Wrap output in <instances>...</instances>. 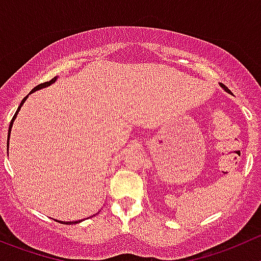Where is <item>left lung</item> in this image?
I'll return each mask as SVG.
<instances>
[{
  "instance_id": "left-lung-1",
  "label": "left lung",
  "mask_w": 261,
  "mask_h": 261,
  "mask_svg": "<svg viewBox=\"0 0 261 261\" xmlns=\"http://www.w3.org/2000/svg\"><path fill=\"white\" fill-rule=\"evenodd\" d=\"M220 86H222V87H223V88H224V89H225V91H227V92H229V89H228V88H227V87H225V86H224V84H220Z\"/></svg>"
}]
</instances>
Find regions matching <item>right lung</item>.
I'll list each match as a JSON object with an SVG mask.
<instances>
[{"instance_id":"right-lung-1","label":"right lung","mask_w":261,"mask_h":261,"mask_svg":"<svg viewBox=\"0 0 261 261\" xmlns=\"http://www.w3.org/2000/svg\"><path fill=\"white\" fill-rule=\"evenodd\" d=\"M55 81H56V76H55V78H52V79H51V81H49V82H44V83H41V84H38V86H37V87H34V88H33V89H32V92L37 91V89H41V88H43V87H47V86H49V84H52V83H54V82H55ZM27 97H28V96H27ZM27 97H24V98H23V101H21L20 106H19V108H17L16 113H15L14 118H12V119H11V121H10V128H9V136H10V132H11V126H12V123H14V120H15V118H16L17 113H19V110H20L21 105H23V103H24V102H25ZM7 146H9V142H7ZM79 222H82V220H78V222H66V223H65V224H74V223H79Z\"/></svg>"}]
</instances>
